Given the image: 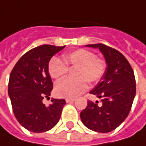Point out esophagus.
<instances>
[{
  "label": "esophagus",
  "mask_w": 146,
  "mask_h": 146,
  "mask_svg": "<svg viewBox=\"0 0 146 146\" xmlns=\"http://www.w3.org/2000/svg\"><path fill=\"white\" fill-rule=\"evenodd\" d=\"M66 102L67 103H69V102H75V99H73V98H66Z\"/></svg>",
  "instance_id": "esophagus-1"
}]
</instances>
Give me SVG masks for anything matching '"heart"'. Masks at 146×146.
Returning a JSON list of instances; mask_svg holds the SVG:
<instances>
[{
	"label": "heart",
	"instance_id": "b5f03b06",
	"mask_svg": "<svg viewBox=\"0 0 146 146\" xmlns=\"http://www.w3.org/2000/svg\"><path fill=\"white\" fill-rule=\"evenodd\" d=\"M62 61L53 57L48 63V74L54 80H59L66 75L69 66H77L76 79H63L57 83L55 93L62 98H76L88 88V82L96 83L106 72L105 61L97 58L96 54L89 50L80 48L62 54Z\"/></svg>",
	"mask_w": 146,
	"mask_h": 146
}]
</instances>
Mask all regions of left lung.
<instances>
[{
    "instance_id": "obj_1",
    "label": "left lung",
    "mask_w": 146,
    "mask_h": 146,
    "mask_svg": "<svg viewBox=\"0 0 146 146\" xmlns=\"http://www.w3.org/2000/svg\"><path fill=\"white\" fill-rule=\"evenodd\" d=\"M103 54L106 68L103 76L90 93L100 98L88 102L80 113L84 126L94 132L106 133L115 130L125 120L136 96V80L131 65L115 48L102 44H87Z\"/></svg>"
}]
</instances>
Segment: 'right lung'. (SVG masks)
<instances>
[{
    "label": "right lung",
    "instance_id": "1",
    "mask_svg": "<svg viewBox=\"0 0 146 146\" xmlns=\"http://www.w3.org/2000/svg\"><path fill=\"white\" fill-rule=\"evenodd\" d=\"M64 48L44 44L32 48L21 57L10 73L8 93L14 114L30 132H47L60 119L64 99L52 98L48 106L42 101L44 98H49L53 89L48 62Z\"/></svg>",
    "mask_w": 146,
    "mask_h": 146
}]
</instances>
